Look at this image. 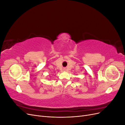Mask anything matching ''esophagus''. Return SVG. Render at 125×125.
<instances>
[{"mask_svg": "<svg viewBox=\"0 0 125 125\" xmlns=\"http://www.w3.org/2000/svg\"><path fill=\"white\" fill-rule=\"evenodd\" d=\"M63 71H66V68H63Z\"/></svg>", "mask_w": 125, "mask_h": 125, "instance_id": "esophagus-1", "label": "esophagus"}]
</instances>
